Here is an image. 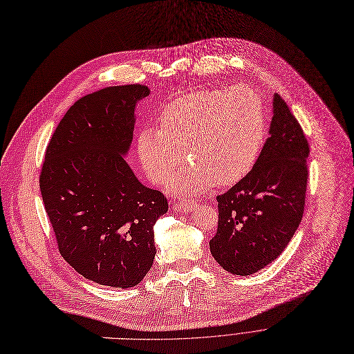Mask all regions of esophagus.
<instances>
[{"label":"esophagus","instance_id":"1","mask_svg":"<svg viewBox=\"0 0 354 354\" xmlns=\"http://www.w3.org/2000/svg\"><path fill=\"white\" fill-rule=\"evenodd\" d=\"M196 207H198V203L192 202V201H183V202L175 205V210L182 212V213H189L192 210H195Z\"/></svg>","mask_w":354,"mask_h":354}]
</instances>
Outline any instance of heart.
Listing matches in <instances>:
<instances>
[{"label": "heart", "instance_id": "obj_1", "mask_svg": "<svg viewBox=\"0 0 354 354\" xmlns=\"http://www.w3.org/2000/svg\"><path fill=\"white\" fill-rule=\"evenodd\" d=\"M267 138L266 107L247 86L189 93L169 103L159 128L138 137V156L148 178L165 183L183 164L190 167L171 182L179 194L214 185L232 186L254 168Z\"/></svg>", "mask_w": 354, "mask_h": 354}]
</instances>
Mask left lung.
Segmentation results:
<instances>
[{
  "label": "left lung",
  "instance_id": "1",
  "mask_svg": "<svg viewBox=\"0 0 354 354\" xmlns=\"http://www.w3.org/2000/svg\"><path fill=\"white\" fill-rule=\"evenodd\" d=\"M270 137L251 172L218 195V221L210 252L226 271L250 275L286 248L306 198L309 144L281 95H274Z\"/></svg>",
  "mask_w": 354,
  "mask_h": 354
}]
</instances>
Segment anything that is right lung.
Segmentation results:
<instances>
[{"label": "right lung", "mask_w": 354, "mask_h": 354, "mask_svg": "<svg viewBox=\"0 0 354 354\" xmlns=\"http://www.w3.org/2000/svg\"><path fill=\"white\" fill-rule=\"evenodd\" d=\"M142 84L102 88L63 115L46 148L39 186L59 252L84 278L113 288L140 283L155 259L153 224L168 212L122 155L130 149Z\"/></svg>", "instance_id": "add662e5"}]
</instances>
